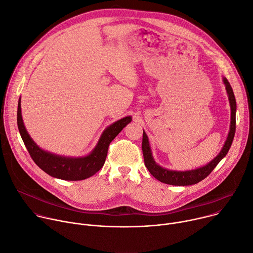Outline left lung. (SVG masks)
<instances>
[{"label": "left lung", "mask_w": 253, "mask_h": 253, "mask_svg": "<svg viewBox=\"0 0 253 253\" xmlns=\"http://www.w3.org/2000/svg\"><path fill=\"white\" fill-rule=\"evenodd\" d=\"M223 83L226 87V91L228 94L229 103H230L231 108V122H230V131L228 133V137L225 141V144L220 151V153L211 162L202 168L192 169V170H185V171H178V170H170L164 169L158 166L152 157L151 148L149 145L148 137L146 133L143 131V138H142V151L144 157V164L149 172L159 181L168 183V185L172 186H191L198 183L199 181L203 180L205 177L208 176L212 170L217 167V165L221 162V159L226 156L227 152L231 147L232 141L234 139L235 129H236V100L233 93V89L227 81V79H223Z\"/></svg>", "instance_id": "1"}]
</instances>
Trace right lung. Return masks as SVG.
I'll use <instances>...</instances> for the list:
<instances>
[{
    "label": "right lung",
    "instance_id": "1",
    "mask_svg": "<svg viewBox=\"0 0 253 253\" xmlns=\"http://www.w3.org/2000/svg\"><path fill=\"white\" fill-rule=\"evenodd\" d=\"M131 120L132 118L128 116L107 127L101 135L97 146L88 155L84 157H66L42 150L32 140L23 123L21 98L19 99L17 111L18 129L33 162L47 174L64 180H82L98 172L105 164L110 143Z\"/></svg>",
    "mask_w": 253,
    "mask_h": 253
}]
</instances>
